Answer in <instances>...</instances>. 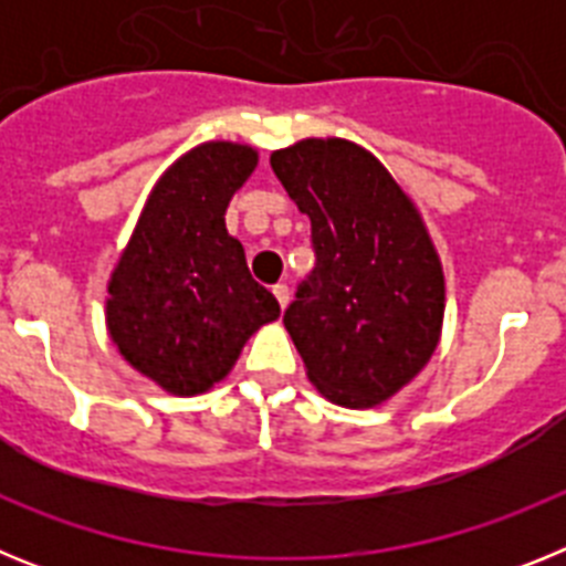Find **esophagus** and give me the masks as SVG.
I'll list each match as a JSON object with an SVG mask.
<instances>
[{"mask_svg":"<svg viewBox=\"0 0 566 566\" xmlns=\"http://www.w3.org/2000/svg\"><path fill=\"white\" fill-rule=\"evenodd\" d=\"M272 292H274V297H277L280 308H286V306H289V297H292V294H289V286H283V283H277V286H274Z\"/></svg>","mask_w":566,"mask_h":566,"instance_id":"obj_1","label":"esophagus"}]
</instances>
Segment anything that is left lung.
Wrapping results in <instances>:
<instances>
[{
    "label": "left lung",
    "instance_id": "8db88e82",
    "mask_svg": "<svg viewBox=\"0 0 566 566\" xmlns=\"http://www.w3.org/2000/svg\"><path fill=\"white\" fill-rule=\"evenodd\" d=\"M272 169L312 221L314 277L283 314L308 382L365 411L397 397L442 339L444 272L413 198L371 149L303 138Z\"/></svg>",
    "mask_w": 566,
    "mask_h": 566
}]
</instances>
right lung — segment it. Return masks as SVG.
Wrapping results in <instances>:
<instances>
[{
  "label": "right lung",
  "instance_id": "1",
  "mask_svg": "<svg viewBox=\"0 0 566 566\" xmlns=\"http://www.w3.org/2000/svg\"><path fill=\"white\" fill-rule=\"evenodd\" d=\"M260 155L252 144L203 142L149 189L104 297L107 334L135 371L172 397L227 379L247 339L280 317L254 283L227 207Z\"/></svg>",
  "mask_w": 566,
  "mask_h": 566
}]
</instances>
